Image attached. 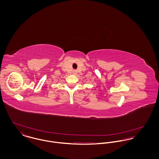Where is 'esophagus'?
Wrapping results in <instances>:
<instances>
[{"mask_svg": "<svg viewBox=\"0 0 159 159\" xmlns=\"http://www.w3.org/2000/svg\"><path fill=\"white\" fill-rule=\"evenodd\" d=\"M76 70H73V74H76Z\"/></svg>", "mask_w": 159, "mask_h": 159, "instance_id": "esophagus-1", "label": "esophagus"}]
</instances>
